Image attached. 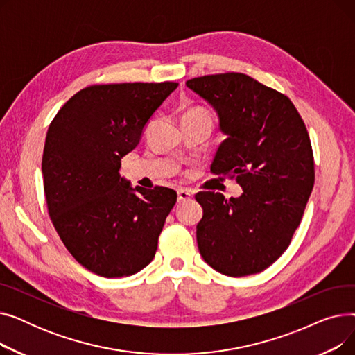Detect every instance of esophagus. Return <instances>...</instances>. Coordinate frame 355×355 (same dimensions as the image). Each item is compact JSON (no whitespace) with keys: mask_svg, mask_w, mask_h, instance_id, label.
<instances>
[{"mask_svg":"<svg viewBox=\"0 0 355 355\" xmlns=\"http://www.w3.org/2000/svg\"><path fill=\"white\" fill-rule=\"evenodd\" d=\"M177 196H178V201H180V202L189 201V200L193 197V194H191L189 190H184V189H180V190L177 191Z\"/></svg>","mask_w":355,"mask_h":355,"instance_id":"1","label":"esophagus"}]
</instances>
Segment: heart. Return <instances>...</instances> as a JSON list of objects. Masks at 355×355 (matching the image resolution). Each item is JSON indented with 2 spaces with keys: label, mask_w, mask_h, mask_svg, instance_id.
I'll use <instances>...</instances> for the list:
<instances>
[{
  "label": "heart",
  "mask_w": 355,
  "mask_h": 355,
  "mask_svg": "<svg viewBox=\"0 0 355 355\" xmlns=\"http://www.w3.org/2000/svg\"><path fill=\"white\" fill-rule=\"evenodd\" d=\"M184 116H207V118H210L207 112L204 110V109H201V107H194V109L189 110Z\"/></svg>",
  "instance_id": "1"
}]
</instances>
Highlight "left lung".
<instances>
[{
    "mask_svg": "<svg viewBox=\"0 0 355 355\" xmlns=\"http://www.w3.org/2000/svg\"><path fill=\"white\" fill-rule=\"evenodd\" d=\"M218 116L226 135L211 171L236 177L240 197L201 191L197 243L214 270L248 276L288 249L313 187V155L305 123L288 96L243 73L185 82Z\"/></svg>",
    "mask_w": 355,
    "mask_h": 355,
    "instance_id": "8db88e82",
    "label": "left lung"
}]
</instances>
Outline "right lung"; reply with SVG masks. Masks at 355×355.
I'll use <instances>...</instances> for the list:
<instances>
[{"label":"right lung","mask_w":355,"mask_h":355,"mask_svg":"<svg viewBox=\"0 0 355 355\" xmlns=\"http://www.w3.org/2000/svg\"><path fill=\"white\" fill-rule=\"evenodd\" d=\"M178 83H119L82 89L49 126L42 161L55 232L87 270L121 277L154 259L177 193L132 187L121 159Z\"/></svg>","instance_id":"right-lung-1"}]
</instances>
